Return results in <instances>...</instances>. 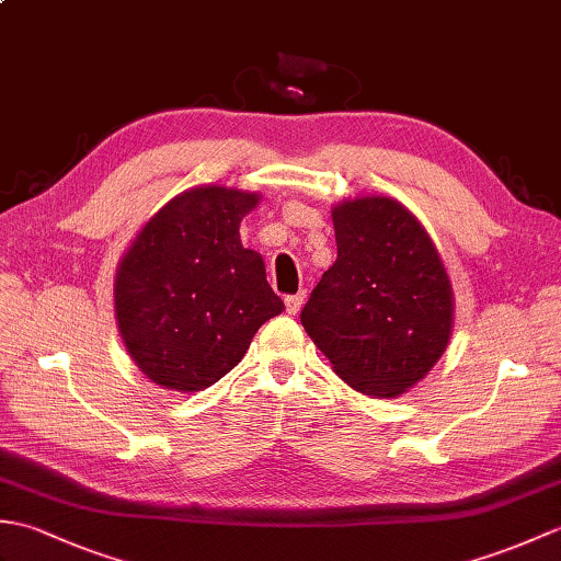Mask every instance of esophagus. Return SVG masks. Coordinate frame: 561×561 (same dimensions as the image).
Returning a JSON list of instances; mask_svg holds the SVG:
<instances>
[{"instance_id": "esophagus-1", "label": "esophagus", "mask_w": 561, "mask_h": 561, "mask_svg": "<svg viewBox=\"0 0 561 561\" xmlns=\"http://www.w3.org/2000/svg\"><path fill=\"white\" fill-rule=\"evenodd\" d=\"M304 299H306L304 294L287 296V299H284V306H287V313H291V316L299 313V311H301V306H304Z\"/></svg>"}]
</instances>
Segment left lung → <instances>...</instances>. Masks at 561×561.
I'll list each match as a JSON object with an SVG mask.
<instances>
[{
    "mask_svg": "<svg viewBox=\"0 0 561 561\" xmlns=\"http://www.w3.org/2000/svg\"><path fill=\"white\" fill-rule=\"evenodd\" d=\"M337 260L301 311V325L344 383L398 398L432 371L453 335L456 299L432 236L386 195L332 207Z\"/></svg>",
    "mask_w": 561,
    "mask_h": 561,
    "instance_id": "8db88e82",
    "label": "left lung"
}]
</instances>
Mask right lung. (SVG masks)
Wrapping results in <instances>:
<instances>
[{
	"instance_id": "right-lung-1",
	"label": "right lung",
	"mask_w": 561,
	"mask_h": 561,
	"mask_svg": "<svg viewBox=\"0 0 561 561\" xmlns=\"http://www.w3.org/2000/svg\"><path fill=\"white\" fill-rule=\"evenodd\" d=\"M260 193L195 185L153 214L117 262L115 323L151 383L197 392L243 359L255 332L284 311L262 255L241 243Z\"/></svg>"
}]
</instances>
